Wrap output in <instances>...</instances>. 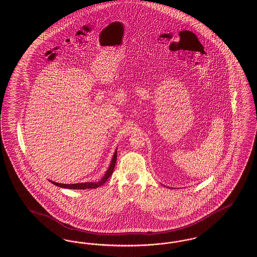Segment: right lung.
I'll list each match as a JSON object with an SVG mask.
<instances>
[{
  "label": "right lung",
  "instance_id": "1",
  "mask_svg": "<svg viewBox=\"0 0 257 257\" xmlns=\"http://www.w3.org/2000/svg\"><path fill=\"white\" fill-rule=\"evenodd\" d=\"M116 157H117V151L115 150L108 171L105 173L104 177H103L99 182H96V183H94V182H93V183H92V182H89V183L61 184L57 183V182H54V181H51V183H53L54 185H56V186L61 187V188H66V189L86 190V189H94V188H98V187H100V186H102L103 184L105 183V182L108 180V178L111 175V173L113 172L114 166H115V163H116Z\"/></svg>",
  "mask_w": 257,
  "mask_h": 257
}]
</instances>
